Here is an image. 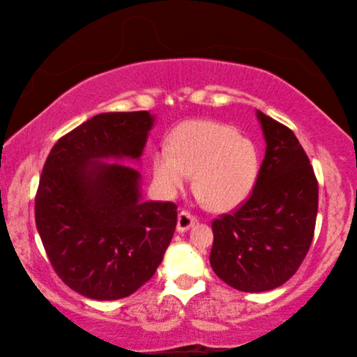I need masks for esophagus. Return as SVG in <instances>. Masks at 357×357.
Listing matches in <instances>:
<instances>
[{
    "label": "esophagus",
    "mask_w": 357,
    "mask_h": 357,
    "mask_svg": "<svg viewBox=\"0 0 357 357\" xmlns=\"http://www.w3.org/2000/svg\"><path fill=\"white\" fill-rule=\"evenodd\" d=\"M198 221V218L195 216L193 213L187 211V209H183V211L178 213V219H177V231L178 232H185L188 231L190 227L193 226L195 222Z\"/></svg>",
    "instance_id": "esophagus-1"
}]
</instances>
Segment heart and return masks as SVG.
<instances>
[{
    "mask_svg": "<svg viewBox=\"0 0 357 357\" xmlns=\"http://www.w3.org/2000/svg\"><path fill=\"white\" fill-rule=\"evenodd\" d=\"M154 178L165 193L183 188L193 174V190L209 209L224 211L252 192L260 170V154L232 126L209 120L180 123L169 139V153L153 160Z\"/></svg>",
    "mask_w": 357,
    "mask_h": 357,
    "instance_id": "obj_1",
    "label": "heart"
}]
</instances>
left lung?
<instances>
[{
    "instance_id": "obj_1",
    "label": "left lung",
    "mask_w": 357,
    "mask_h": 357,
    "mask_svg": "<svg viewBox=\"0 0 357 357\" xmlns=\"http://www.w3.org/2000/svg\"><path fill=\"white\" fill-rule=\"evenodd\" d=\"M266 153L252 193L211 224L209 263L229 286L270 291L297 271L314 238L319 182L292 130L258 110Z\"/></svg>"
}]
</instances>
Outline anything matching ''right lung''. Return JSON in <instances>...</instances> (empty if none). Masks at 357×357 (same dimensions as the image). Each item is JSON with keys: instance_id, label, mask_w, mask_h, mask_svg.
I'll return each instance as SVG.
<instances>
[{"instance_id": "obj_1", "label": "right lung", "mask_w": 357, "mask_h": 357, "mask_svg": "<svg viewBox=\"0 0 357 357\" xmlns=\"http://www.w3.org/2000/svg\"><path fill=\"white\" fill-rule=\"evenodd\" d=\"M154 119L149 112L92 116L61 136L43 165L36 224L60 280L81 296L133 294L162 261L177 226V204L139 202V172L102 158L138 159Z\"/></svg>"}]
</instances>
